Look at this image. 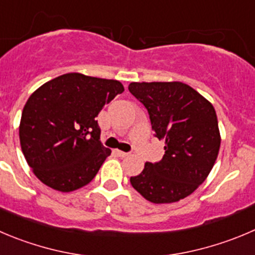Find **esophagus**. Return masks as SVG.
I'll use <instances>...</instances> for the list:
<instances>
[{"label": "esophagus", "mask_w": 255, "mask_h": 255, "mask_svg": "<svg viewBox=\"0 0 255 255\" xmlns=\"http://www.w3.org/2000/svg\"><path fill=\"white\" fill-rule=\"evenodd\" d=\"M116 154H118V156H120V157H126V156H129V152L121 151V150H116Z\"/></svg>", "instance_id": "1"}]
</instances>
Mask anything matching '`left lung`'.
Masks as SVG:
<instances>
[{
    "mask_svg": "<svg viewBox=\"0 0 255 255\" xmlns=\"http://www.w3.org/2000/svg\"><path fill=\"white\" fill-rule=\"evenodd\" d=\"M129 91L146 108L155 136L165 140V154L146 162L132 188L155 204L179 202L209 175L220 147L217 113L189 85L131 82Z\"/></svg>",
    "mask_w": 255,
    "mask_h": 255,
    "instance_id": "8db88e82",
    "label": "left lung"
}]
</instances>
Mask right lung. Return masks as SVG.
I'll list each match as a JSON object with an SVG mask.
<instances>
[{"label":"right lung","mask_w":255,"mask_h":255,"mask_svg":"<svg viewBox=\"0 0 255 255\" xmlns=\"http://www.w3.org/2000/svg\"><path fill=\"white\" fill-rule=\"evenodd\" d=\"M124 86L118 80L65 74L28 98L20 123V142L33 174L45 185L69 193L95 178L111 150L100 141L95 120Z\"/></svg>","instance_id":"obj_1"}]
</instances>
